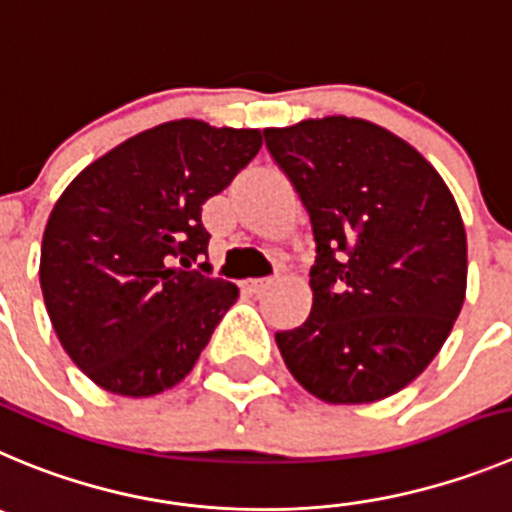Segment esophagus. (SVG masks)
Masks as SVG:
<instances>
[{
    "label": "esophagus",
    "mask_w": 512,
    "mask_h": 512,
    "mask_svg": "<svg viewBox=\"0 0 512 512\" xmlns=\"http://www.w3.org/2000/svg\"><path fill=\"white\" fill-rule=\"evenodd\" d=\"M275 283V278H255V280H247V290H250V293H262V290H267L270 288V285Z\"/></svg>",
    "instance_id": "obj_1"
}]
</instances>
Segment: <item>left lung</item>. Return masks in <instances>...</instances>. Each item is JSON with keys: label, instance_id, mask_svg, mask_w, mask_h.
<instances>
[{"label": "left lung", "instance_id": "left-lung-1", "mask_svg": "<svg viewBox=\"0 0 512 512\" xmlns=\"http://www.w3.org/2000/svg\"><path fill=\"white\" fill-rule=\"evenodd\" d=\"M265 146L315 240L308 321L275 333L285 366L328 404L396 394L437 356L465 303L455 197L417 148L361 118L267 128Z\"/></svg>", "mask_w": 512, "mask_h": 512}]
</instances>
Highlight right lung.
I'll return each mask as SVG.
<instances>
[{
	"instance_id": "1",
	"label": "right lung",
	"mask_w": 512,
	"mask_h": 512,
	"mask_svg": "<svg viewBox=\"0 0 512 512\" xmlns=\"http://www.w3.org/2000/svg\"><path fill=\"white\" fill-rule=\"evenodd\" d=\"M260 131L161 123L128 138L62 191L42 234L52 328L100 389L154 396L179 384L237 300L209 278L202 204L257 156Z\"/></svg>"
}]
</instances>
